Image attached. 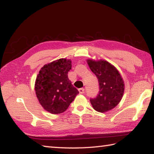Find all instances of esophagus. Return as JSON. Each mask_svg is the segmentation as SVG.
<instances>
[{
  "label": "esophagus",
  "instance_id": "obj_1",
  "mask_svg": "<svg viewBox=\"0 0 154 154\" xmlns=\"http://www.w3.org/2000/svg\"><path fill=\"white\" fill-rule=\"evenodd\" d=\"M84 88H79V92L80 94H83L84 93Z\"/></svg>",
  "mask_w": 154,
  "mask_h": 154
}]
</instances>
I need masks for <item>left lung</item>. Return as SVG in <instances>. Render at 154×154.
Segmentation results:
<instances>
[{"label": "left lung", "instance_id": "8db88e82", "mask_svg": "<svg viewBox=\"0 0 154 154\" xmlns=\"http://www.w3.org/2000/svg\"><path fill=\"white\" fill-rule=\"evenodd\" d=\"M88 66L98 78L99 92L90 98L94 109L100 113L110 111L118 105L124 92V82L117 69L106 60H88Z\"/></svg>", "mask_w": 154, "mask_h": 154}]
</instances>
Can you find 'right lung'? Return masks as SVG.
<instances>
[{"label": "right lung", "instance_id": "add662e5", "mask_svg": "<svg viewBox=\"0 0 154 154\" xmlns=\"http://www.w3.org/2000/svg\"><path fill=\"white\" fill-rule=\"evenodd\" d=\"M71 60L59 59L41 68L35 82L36 95L41 106L52 114L66 110L79 94L68 78Z\"/></svg>", "mask_w": 154, "mask_h": 154}]
</instances>
